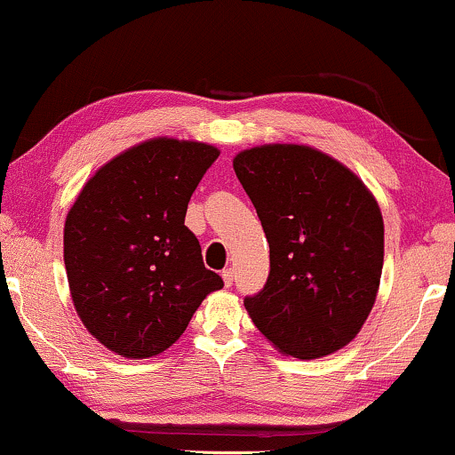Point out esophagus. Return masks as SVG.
I'll use <instances>...</instances> for the list:
<instances>
[{
  "mask_svg": "<svg viewBox=\"0 0 455 455\" xmlns=\"http://www.w3.org/2000/svg\"><path fill=\"white\" fill-rule=\"evenodd\" d=\"M221 277H223V283H226L228 288H229V285L234 283V269H223L221 271Z\"/></svg>",
  "mask_w": 455,
  "mask_h": 455,
  "instance_id": "34e87169",
  "label": "esophagus"
}]
</instances>
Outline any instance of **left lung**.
I'll return each instance as SVG.
<instances>
[{
  "label": "left lung",
  "instance_id": "1",
  "mask_svg": "<svg viewBox=\"0 0 455 455\" xmlns=\"http://www.w3.org/2000/svg\"><path fill=\"white\" fill-rule=\"evenodd\" d=\"M234 172L269 242L265 288L244 298L285 356L313 360L356 338L383 271L381 209L356 173L307 145H260Z\"/></svg>",
  "mask_w": 455,
  "mask_h": 455
}]
</instances>
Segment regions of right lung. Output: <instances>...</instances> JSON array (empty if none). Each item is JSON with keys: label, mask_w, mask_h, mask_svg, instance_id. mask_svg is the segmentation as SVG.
Instances as JSON below:
<instances>
[{"label": "right lung", "mask_w": 455, "mask_h": 455, "mask_svg": "<svg viewBox=\"0 0 455 455\" xmlns=\"http://www.w3.org/2000/svg\"><path fill=\"white\" fill-rule=\"evenodd\" d=\"M220 148L159 136L99 167L64 226L74 308L92 338L126 358L157 356L223 279L203 263L186 209Z\"/></svg>", "instance_id": "1"}]
</instances>
